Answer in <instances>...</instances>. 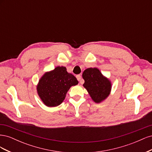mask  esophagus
I'll return each instance as SVG.
<instances>
[{"mask_svg": "<svg viewBox=\"0 0 152 152\" xmlns=\"http://www.w3.org/2000/svg\"><path fill=\"white\" fill-rule=\"evenodd\" d=\"M76 77H77V80H79V81H80V84H82V82H81V78H82V77H81V75H77V76H76Z\"/></svg>", "mask_w": 152, "mask_h": 152, "instance_id": "obj_1", "label": "esophagus"}]
</instances>
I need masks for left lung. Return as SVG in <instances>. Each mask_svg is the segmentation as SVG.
<instances>
[{
	"label": "left lung",
	"mask_w": 152,
	"mask_h": 152,
	"mask_svg": "<svg viewBox=\"0 0 152 152\" xmlns=\"http://www.w3.org/2000/svg\"><path fill=\"white\" fill-rule=\"evenodd\" d=\"M82 77L85 80L83 86L94 102L100 103L107 98L111 90V83L98 68L86 69L82 73Z\"/></svg>",
	"instance_id": "obj_1"
}]
</instances>
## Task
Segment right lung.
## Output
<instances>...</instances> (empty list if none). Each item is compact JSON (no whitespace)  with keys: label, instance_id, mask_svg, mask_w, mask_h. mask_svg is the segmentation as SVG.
Instances as JSON below:
<instances>
[{"label":"right lung","instance_id":"add662e5","mask_svg":"<svg viewBox=\"0 0 152 152\" xmlns=\"http://www.w3.org/2000/svg\"><path fill=\"white\" fill-rule=\"evenodd\" d=\"M76 77L68 73L64 66H58L45 73L39 80L37 92L41 99L48 107H57L65 99L68 91L78 84Z\"/></svg>","mask_w":152,"mask_h":152}]
</instances>
